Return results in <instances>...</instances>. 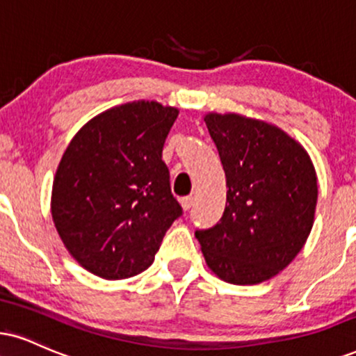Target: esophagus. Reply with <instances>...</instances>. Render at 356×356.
Wrapping results in <instances>:
<instances>
[{"instance_id": "1", "label": "esophagus", "mask_w": 356, "mask_h": 356, "mask_svg": "<svg viewBox=\"0 0 356 356\" xmlns=\"http://www.w3.org/2000/svg\"><path fill=\"white\" fill-rule=\"evenodd\" d=\"M192 204H194V197H192V195L182 197V199H181V205H182L184 211H189V209L192 207Z\"/></svg>"}]
</instances>
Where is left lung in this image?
Here are the masks:
<instances>
[{
  "label": "left lung",
  "mask_w": 356,
  "mask_h": 356,
  "mask_svg": "<svg viewBox=\"0 0 356 356\" xmlns=\"http://www.w3.org/2000/svg\"><path fill=\"white\" fill-rule=\"evenodd\" d=\"M227 181L220 220L197 229L205 262L222 280L254 285L302 250L316 207V174L300 144L270 124L238 114L204 118Z\"/></svg>",
  "instance_id": "8db88e82"
}]
</instances>
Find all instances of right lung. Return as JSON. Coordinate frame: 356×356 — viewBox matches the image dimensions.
<instances>
[{
  "instance_id": "right-lung-1",
  "label": "right lung",
  "mask_w": 356,
  "mask_h": 356,
  "mask_svg": "<svg viewBox=\"0 0 356 356\" xmlns=\"http://www.w3.org/2000/svg\"><path fill=\"white\" fill-rule=\"evenodd\" d=\"M177 114L154 101L127 102L91 119L67 145L51 212L70 254L94 275L144 272L182 216L162 161Z\"/></svg>"
}]
</instances>
